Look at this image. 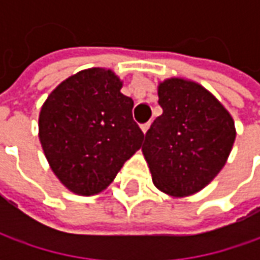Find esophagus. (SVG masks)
<instances>
[{"mask_svg":"<svg viewBox=\"0 0 260 260\" xmlns=\"http://www.w3.org/2000/svg\"><path fill=\"white\" fill-rule=\"evenodd\" d=\"M149 127H150V121H147L145 124H142V130H143V133H146L147 130H149Z\"/></svg>","mask_w":260,"mask_h":260,"instance_id":"esophagus-1","label":"esophagus"}]
</instances>
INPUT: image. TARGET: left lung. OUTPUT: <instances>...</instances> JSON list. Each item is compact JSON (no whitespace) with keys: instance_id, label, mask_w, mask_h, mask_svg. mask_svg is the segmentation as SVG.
Listing matches in <instances>:
<instances>
[{"instance_id":"1","label":"left lung","mask_w":260,"mask_h":260,"mask_svg":"<svg viewBox=\"0 0 260 260\" xmlns=\"http://www.w3.org/2000/svg\"><path fill=\"white\" fill-rule=\"evenodd\" d=\"M157 94L164 113L142 146L153 184L169 195L195 194L224 166L235 143V121L195 82L168 79Z\"/></svg>"}]
</instances>
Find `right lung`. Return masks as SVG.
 <instances>
[{"mask_svg":"<svg viewBox=\"0 0 260 260\" xmlns=\"http://www.w3.org/2000/svg\"><path fill=\"white\" fill-rule=\"evenodd\" d=\"M120 89L111 71L94 68L68 78L42 107V147L56 176L76 194L101 192L142 147L133 100Z\"/></svg>","mask_w":260,"mask_h":260,"instance_id":"add662e5","label":"right lung"}]
</instances>
